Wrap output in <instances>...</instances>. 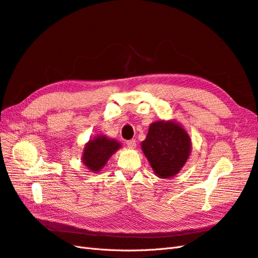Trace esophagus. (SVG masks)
Wrapping results in <instances>:
<instances>
[{"mask_svg":"<svg viewBox=\"0 0 258 258\" xmlns=\"http://www.w3.org/2000/svg\"><path fill=\"white\" fill-rule=\"evenodd\" d=\"M126 145H127L128 148L134 149L135 147H136V141H135V139H131V141H127V142H126Z\"/></svg>","mask_w":258,"mask_h":258,"instance_id":"esophagus-1","label":"esophagus"}]
</instances>
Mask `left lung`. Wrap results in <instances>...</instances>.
<instances>
[{
    "instance_id": "8db88e82",
    "label": "left lung",
    "mask_w": 258,
    "mask_h": 258,
    "mask_svg": "<svg viewBox=\"0 0 258 258\" xmlns=\"http://www.w3.org/2000/svg\"><path fill=\"white\" fill-rule=\"evenodd\" d=\"M142 149L160 178H170L185 165L191 151V139L175 121L151 123Z\"/></svg>"
}]
</instances>
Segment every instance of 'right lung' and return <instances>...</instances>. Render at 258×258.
<instances>
[{
	"label": "right lung",
	"mask_w": 258,
	"mask_h": 258,
	"mask_svg": "<svg viewBox=\"0 0 258 258\" xmlns=\"http://www.w3.org/2000/svg\"><path fill=\"white\" fill-rule=\"evenodd\" d=\"M120 148L121 144L115 139L108 138L105 135L94 137L84 147L83 164L90 171L97 173L106 165L110 157Z\"/></svg>",
	"instance_id": "obj_1"
}]
</instances>
